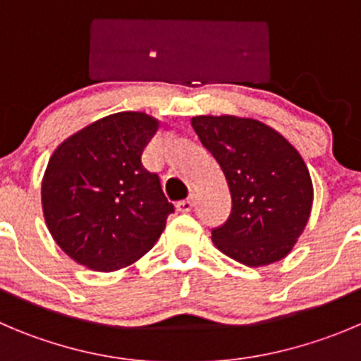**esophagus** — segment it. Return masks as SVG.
<instances>
[{
	"instance_id": "obj_1",
	"label": "esophagus",
	"mask_w": 361,
	"mask_h": 361,
	"mask_svg": "<svg viewBox=\"0 0 361 361\" xmlns=\"http://www.w3.org/2000/svg\"><path fill=\"white\" fill-rule=\"evenodd\" d=\"M176 208H178V212H190L192 208H194V200H192V197H188V200H183V201H180V203L176 204Z\"/></svg>"
}]
</instances>
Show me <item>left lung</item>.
Returning <instances> with one entry per match:
<instances>
[{"label":"left lung","mask_w":361,"mask_h":361,"mask_svg":"<svg viewBox=\"0 0 361 361\" xmlns=\"http://www.w3.org/2000/svg\"><path fill=\"white\" fill-rule=\"evenodd\" d=\"M190 123L231 192L230 217L212 230L215 247L247 267L287 257L313 203L312 178L298 149L257 119L197 116Z\"/></svg>","instance_id":"1"}]
</instances>
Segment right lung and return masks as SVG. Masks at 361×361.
<instances>
[{
    "label": "right lung",
    "mask_w": 361,
    "mask_h": 361,
    "mask_svg": "<svg viewBox=\"0 0 361 361\" xmlns=\"http://www.w3.org/2000/svg\"><path fill=\"white\" fill-rule=\"evenodd\" d=\"M160 128L144 112L106 116L63 140L42 178L48 230L67 257L112 272L144 257L173 214L142 153Z\"/></svg>",
    "instance_id": "right-lung-1"
}]
</instances>
